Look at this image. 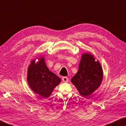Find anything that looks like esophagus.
Segmentation results:
<instances>
[{"mask_svg":"<svg viewBox=\"0 0 126 126\" xmlns=\"http://www.w3.org/2000/svg\"><path fill=\"white\" fill-rule=\"evenodd\" d=\"M62 80L64 82H67L68 81V78L65 77V76H64L62 78Z\"/></svg>","mask_w":126,"mask_h":126,"instance_id":"1","label":"esophagus"}]
</instances>
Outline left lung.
<instances>
[{
  "instance_id": "left-lung-1",
  "label": "left lung",
  "mask_w": 126,
  "mask_h": 126,
  "mask_svg": "<svg viewBox=\"0 0 126 126\" xmlns=\"http://www.w3.org/2000/svg\"><path fill=\"white\" fill-rule=\"evenodd\" d=\"M103 78V69L99 61L92 53L86 52L81 55L79 70L71 81L80 95L87 98L99 88Z\"/></svg>"
}]
</instances>
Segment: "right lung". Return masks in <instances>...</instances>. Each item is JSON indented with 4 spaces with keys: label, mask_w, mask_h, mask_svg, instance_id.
<instances>
[{
    "label": "right lung",
    "mask_w": 126,
    "mask_h": 126,
    "mask_svg": "<svg viewBox=\"0 0 126 126\" xmlns=\"http://www.w3.org/2000/svg\"><path fill=\"white\" fill-rule=\"evenodd\" d=\"M32 60L27 69V81L31 90L41 96L48 98L61 79L55 74L50 71L47 66L44 56Z\"/></svg>",
    "instance_id": "1"
}]
</instances>
